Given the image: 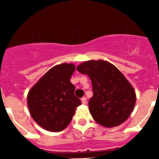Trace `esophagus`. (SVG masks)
I'll return each mask as SVG.
<instances>
[{"mask_svg":"<svg viewBox=\"0 0 159 159\" xmlns=\"http://www.w3.org/2000/svg\"><path fill=\"white\" fill-rule=\"evenodd\" d=\"M81 100H82V104H87V98H86V97H82Z\"/></svg>","mask_w":159,"mask_h":159,"instance_id":"34e87169","label":"esophagus"}]
</instances>
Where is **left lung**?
I'll list each match as a JSON object with an SVG mask.
<instances>
[{"label": "left lung", "instance_id": "8db88e82", "mask_svg": "<svg viewBox=\"0 0 159 159\" xmlns=\"http://www.w3.org/2000/svg\"><path fill=\"white\" fill-rule=\"evenodd\" d=\"M77 70L92 81L93 96L88 106L95 121L106 127L124 123L133 111L136 95L120 71L103 60L82 62Z\"/></svg>", "mask_w": 159, "mask_h": 159}]
</instances>
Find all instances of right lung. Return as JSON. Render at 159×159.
Here are the masks:
<instances>
[{"label":"right lung","mask_w":159,"mask_h":159,"mask_svg":"<svg viewBox=\"0 0 159 159\" xmlns=\"http://www.w3.org/2000/svg\"><path fill=\"white\" fill-rule=\"evenodd\" d=\"M72 63H62L48 70L28 93L27 102L34 120L46 130L64 129L74 116L81 100L74 95L70 82L74 72Z\"/></svg>","instance_id":"right-lung-1"}]
</instances>
